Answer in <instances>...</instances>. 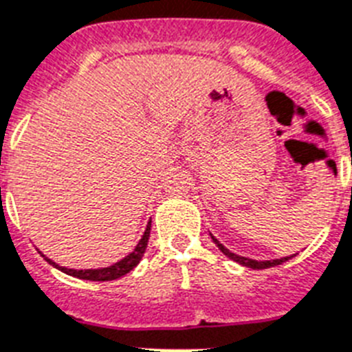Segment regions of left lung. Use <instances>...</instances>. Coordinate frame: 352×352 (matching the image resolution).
<instances>
[{
    "label": "left lung",
    "mask_w": 352,
    "mask_h": 352,
    "mask_svg": "<svg viewBox=\"0 0 352 352\" xmlns=\"http://www.w3.org/2000/svg\"><path fill=\"white\" fill-rule=\"evenodd\" d=\"M212 241L216 243V246L219 250H221L223 254L228 257V259L235 261V263H239L241 266H246V268H252V270H264V268H272V266H277V264H283L286 263V261H289L293 257V255H289V257H280V259H272V261H255V259H250V257H243V255H237L234 254V252H230V250L226 248L223 243H219V241L214 237V235L210 234Z\"/></svg>",
    "instance_id": "1"
}]
</instances>
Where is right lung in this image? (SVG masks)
Instances as JSON below:
<instances>
[{"mask_svg": "<svg viewBox=\"0 0 352 352\" xmlns=\"http://www.w3.org/2000/svg\"><path fill=\"white\" fill-rule=\"evenodd\" d=\"M149 234H151V221L147 223L145 226V232L142 235V239L138 241V245L135 246V250L131 252L129 255H126L124 259H120L118 263L111 264V266H107V268H97V270H74V268H65V266H59V264H55L54 261L45 257L52 266H55L57 270H60L63 274L72 275V277L77 278H84V280H115V278L124 277L126 274H129L131 270L135 268L136 264L140 263L142 257L145 254V248H147V241H149Z\"/></svg>", "mask_w": 352, "mask_h": 352, "instance_id": "add662e5", "label": "right lung"}]
</instances>
